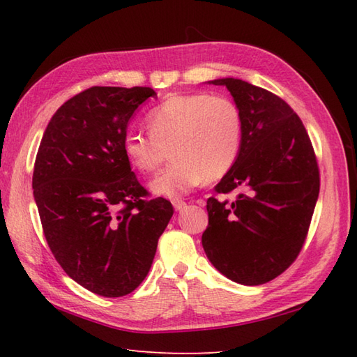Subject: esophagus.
Wrapping results in <instances>:
<instances>
[{
    "instance_id": "obj_1",
    "label": "esophagus",
    "mask_w": 357,
    "mask_h": 357,
    "mask_svg": "<svg viewBox=\"0 0 357 357\" xmlns=\"http://www.w3.org/2000/svg\"><path fill=\"white\" fill-rule=\"evenodd\" d=\"M185 206H187L185 201H183V199H173L174 210H183V208H185Z\"/></svg>"
}]
</instances>
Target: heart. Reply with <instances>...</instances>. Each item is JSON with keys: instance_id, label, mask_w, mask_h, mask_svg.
<instances>
[{"instance_id": "heart-1", "label": "heart", "mask_w": 357, "mask_h": 357, "mask_svg": "<svg viewBox=\"0 0 357 357\" xmlns=\"http://www.w3.org/2000/svg\"><path fill=\"white\" fill-rule=\"evenodd\" d=\"M147 127L127 130L124 151L135 169L151 173L170 150L172 162L150 183L151 192L165 198L187 195L204 179H221L241 153L242 115L227 96L170 95L147 113Z\"/></svg>"}]
</instances>
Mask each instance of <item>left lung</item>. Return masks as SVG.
<instances>
[{
    "mask_svg": "<svg viewBox=\"0 0 357 357\" xmlns=\"http://www.w3.org/2000/svg\"><path fill=\"white\" fill-rule=\"evenodd\" d=\"M230 90L242 115L236 164L215 187L231 204L207 199L202 247L224 276L261 285L299 256L319 196V167L301 118L282 98L242 79L210 81Z\"/></svg>",
    "mask_w": 357,
    "mask_h": 357,
    "instance_id": "left-lung-1",
    "label": "left lung"
}]
</instances>
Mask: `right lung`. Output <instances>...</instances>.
Masks as SVG:
<instances>
[{
  "instance_id": "1",
  "label": "right lung",
  "mask_w": 357,
  "mask_h": 357,
  "mask_svg": "<svg viewBox=\"0 0 357 357\" xmlns=\"http://www.w3.org/2000/svg\"><path fill=\"white\" fill-rule=\"evenodd\" d=\"M156 98L150 87H90L52 116L38 149L32 188L45 241L75 282L104 298L146 279L173 216L149 192L124 151L128 119Z\"/></svg>"
}]
</instances>
